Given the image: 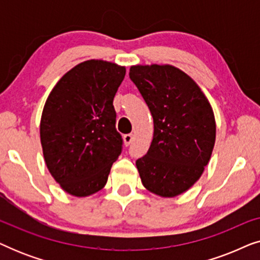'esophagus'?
I'll list each match as a JSON object with an SVG mask.
<instances>
[{"mask_svg":"<svg viewBox=\"0 0 260 260\" xmlns=\"http://www.w3.org/2000/svg\"><path fill=\"white\" fill-rule=\"evenodd\" d=\"M123 140H124V144H125L126 147H129V145L131 144V142H133V140H134V136H133V134H127V135H124Z\"/></svg>","mask_w":260,"mask_h":260,"instance_id":"obj_1","label":"esophagus"}]
</instances>
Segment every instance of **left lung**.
<instances>
[{"label":"left lung","instance_id":"1","mask_svg":"<svg viewBox=\"0 0 260 260\" xmlns=\"http://www.w3.org/2000/svg\"><path fill=\"white\" fill-rule=\"evenodd\" d=\"M134 81L154 120L147 154L136 161L143 186L162 198L189 189L204 173L215 143L214 112L201 88L172 65H134Z\"/></svg>","mask_w":260,"mask_h":260}]
</instances>
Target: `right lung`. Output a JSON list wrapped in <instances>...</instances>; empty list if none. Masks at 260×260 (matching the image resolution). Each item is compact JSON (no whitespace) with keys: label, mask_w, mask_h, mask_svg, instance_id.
Masks as SVG:
<instances>
[{"label":"right lung","mask_w":260,"mask_h":260,"mask_svg":"<svg viewBox=\"0 0 260 260\" xmlns=\"http://www.w3.org/2000/svg\"><path fill=\"white\" fill-rule=\"evenodd\" d=\"M125 71L111 61L86 60L60 78L45 103L40 140L46 166L73 197L104 188L122 151L112 103Z\"/></svg>","instance_id":"1"}]
</instances>
